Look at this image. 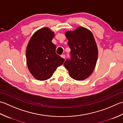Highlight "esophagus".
Instances as JSON below:
<instances>
[{
	"label": "esophagus",
	"mask_w": 123,
	"mask_h": 123,
	"mask_svg": "<svg viewBox=\"0 0 123 123\" xmlns=\"http://www.w3.org/2000/svg\"><path fill=\"white\" fill-rule=\"evenodd\" d=\"M61 57H62V58H64V59L65 58V55H61Z\"/></svg>",
	"instance_id": "esophagus-1"
}]
</instances>
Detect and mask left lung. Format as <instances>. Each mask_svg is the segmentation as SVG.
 <instances>
[{"mask_svg":"<svg viewBox=\"0 0 123 123\" xmlns=\"http://www.w3.org/2000/svg\"><path fill=\"white\" fill-rule=\"evenodd\" d=\"M71 49V60L64 65L72 79L83 81L93 73L97 64L98 50L93 35L86 27L79 26L65 32Z\"/></svg>","mask_w":123,"mask_h":123,"instance_id":"left-lung-1","label":"left lung"}]
</instances>
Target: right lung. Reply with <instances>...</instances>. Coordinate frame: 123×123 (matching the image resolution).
<instances>
[{
    "instance_id": "1",
    "label": "right lung",
    "mask_w": 123,
    "mask_h": 123,
    "mask_svg": "<svg viewBox=\"0 0 123 123\" xmlns=\"http://www.w3.org/2000/svg\"><path fill=\"white\" fill-rule=\"evenodd\" d=\"M55 33L45 27L35 32L26 47V64L35 79L45 81L50 78L65 61L56 53V45L51 42Z\"/></svg>"
}]
</instances>
